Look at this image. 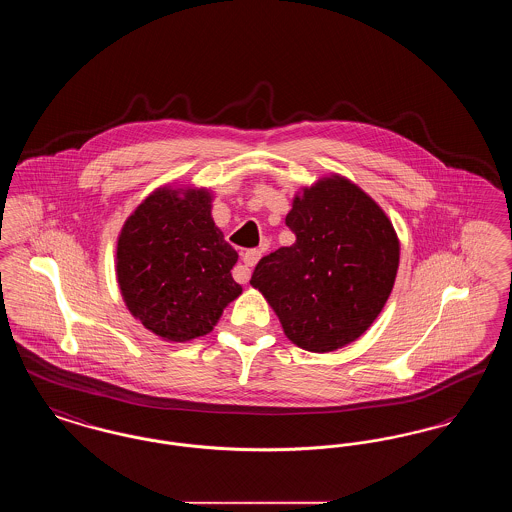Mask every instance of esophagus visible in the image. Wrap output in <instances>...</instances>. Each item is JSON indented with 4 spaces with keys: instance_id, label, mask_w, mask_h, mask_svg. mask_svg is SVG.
<instances>
[{
    "instance_id": "34e87169",
    "label": "esophagus",
    "mask_w": 512,
    "mask_h": 512,
    "mask_svg": "<svg viewBox=\"0 0 512 512\" xmlns=\"http://www.w3.org/2000/svg\"><path fill=\"white\" fill-rule=\"evenodd\" d=\"M259 259H261V251H259V249H249V251H245L244 267L236 268V272H234V278H236L240 284H245V282L249 280L251 268L255 267V265L259 263Z\"/></svg>"
}]
</instances>
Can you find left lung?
Wrapping results in <instances>:
<instances>
[{"mask_svg":"<svg viewBox=\"0 0 512 512\" xmlns=\"http://www.w3.org/2000/svg\"><path fill=\"white\" fill-rule=\"evenodd\" d=\"M295 244L259 261L263 293L286 338L311 353L359 340L390 297L401 244L386 211L349 178L330 172L293 195Z\"/></svg>","mask_w":512,"mask_h":512,"instance_id":"1","label":"left lung"}]
</instances>
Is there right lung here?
I'll list each match as a JSON object with an SVG mask.
<instances>
[{
	"instance_id": "1",
	"label": "right lung",
	"mask_w": 512,
	"mask_h": 512,
	"mask_svg": "<svg viewBox=\"0 0 512 512\" xmlns=\"http://www.w3.org/2000/svg\"><path fill=\"white\" fill-rule=\"evenodd\" d=\"M213 190L159 186L124 220L115 272L130 315L161 340L209 334L242 295L234 247L213 220Z\"/></svg>"
}]
</instances>
